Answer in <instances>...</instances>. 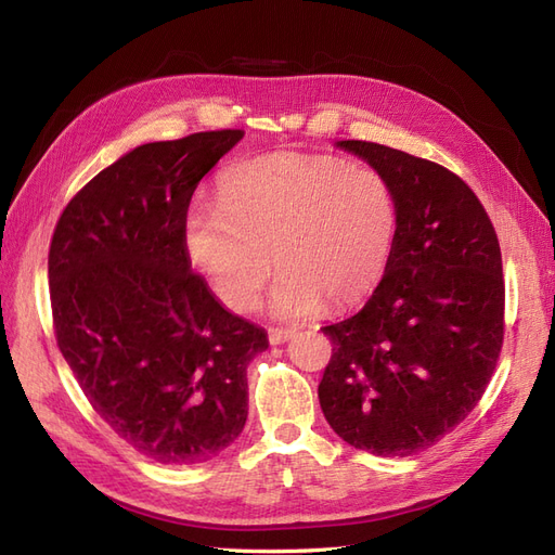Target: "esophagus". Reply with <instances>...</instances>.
I'll use <instances>...</instances> for the list:
<instances>
[{
  "label": "esophagus",
  "instance_id": "obj_1",
  "mask_svg": "<svg viewBox=\"0 0 555 555\" xmlns=\"http://www.w3.org/2000/svg\"><path fill=\"white\" fill-rule=\"evenodd\" d=\"M294 335H296V328H271L268 331V340H271V345H282L289 338H294Z\"/></svg>",
  "mask_w": 555,
  "mask_h": 555
}]
</instances>
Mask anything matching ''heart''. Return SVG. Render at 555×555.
I'll list each match as a JSON object with an SVG mask.
<instances>
[{"label":"heart","instance_id":"b5f03b06","mask_svg":"<svg viewBox=\"0 0 555 555\" xmlns=\"http://www.w3.org/2000/svg\"><path fill=\"white\" fill-rule=\"evenodd\" d=\"M217 188V201L194 196L188 206L184 245L229 310L255 308L271 257L280 317L351 306L389 263L398 201L371 166L275 153L231 164Z\"/></svg>","mask_w":555,"mask_h":555}]
</instances>
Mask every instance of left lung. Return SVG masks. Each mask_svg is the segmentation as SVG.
<instances>
[{"mask_svg":"<svg viewBox=\"0 0 555 555\" xmlns=\"http://www.w3.org/2000/svg\"><path fill=\"white\" fill-rule=\"evenodd\" d=\"M391 182L396 241L367 304L324 326L333 345L319 405L340 438L375 456H412L475 410L505 338L498 233L477 194L444 166L340 141Z\"/></svg>","mask_w":555,"mask_h":555,"instance_id":"1","label":"left lung"}]
</instances>
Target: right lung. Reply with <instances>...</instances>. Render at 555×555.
I'll return each instance as SVG.
<instances>
[{
    "label": "right lung",
    "mask_w": 555,
    "mask_h": 555,
    "mask_svg": "<svg viewBox=\"0 0 555 555\" xmlns=\"http://www.w3.org/2000/svg\"><path fill=\"white\" fill-rule=\"evenodd\" d=\"M241 129L145 143L62 210L48 251L62 357L92 410L141 456L194 465L238 438L266 331L192 271L184 212Z\"/></svg>",
    "instance_id": "1"
}]
</instances>
